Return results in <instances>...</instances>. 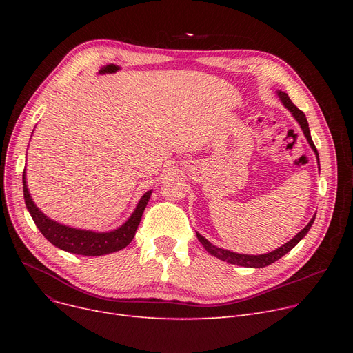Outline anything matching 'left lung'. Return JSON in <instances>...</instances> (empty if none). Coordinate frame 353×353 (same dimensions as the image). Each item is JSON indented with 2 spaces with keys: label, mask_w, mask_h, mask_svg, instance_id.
<instances>
[{
  "label": "left lung",
  "mask_w": 353,
  "mask_h": 353,
  "mask_svg": "<svg viewBox=\"0 0 353 353\" xmlns=\"http://www.w3.org/2000/svg\"><path fill=\"white\" fill-rule=\"evenodd\" d=\"M277 96H279L282 104L290 111V114L294 117V120L299 123L302 132L309 143V145L312 147V150L314 152V154H316V160L319 163V154H318V150L316 147H314L313 144V140L310 137V130H309V124H307V120H306V116L303 114V111H301L298 107H296L292 100L289 99V96L286 94V92L277 90ZM316 216V214H314ZM314 216L310 219L309 223L296 234L293 239H290L289 242H286L285 245H282L281 248H277L269 253H263V254H245V253H236V252H230V250H226V249H221V248H217L214 246L213 243H210L209 240L206 237H203L200 233L196 232V236L199 239V242L203 245V248H205L212 256L220 259V261L223 262H228L230 265H237V266H245V268H265V266H269L272 263H274L276 261H279V259L282 256H285L288 252H290L296 245H298L301 240L306 236V233L309 232V229L312 228L313 221H314Z\"/></svg>",
  "instance_id": "left-lung-1"
}]
</instances>
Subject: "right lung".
Segmentation results:
<instances>
[{"mask_svg":"<svg viewBox=\"0 0 353 353\" xmlns=\"http://www.w3.org/2000/svg\"><path fill=\"white\" fill-rule=\"evenodd\" d=\"M23 184L26 206L34 220L35 226L39 228L43 236L55 248L68 253L83 256H104L108 253H114L124 249L130 242H132L140 225L143 212L153 192V189L148 190L140 197L134 212L130 214V217L121 226L110 232H94L65 226L47 217L39 208H37L30 194L26 170L23 174Z\"/></svg>","mask_w":353,"mask_h":353,"instance_id":"obj_1","label":"right lung"}]
</instances>
